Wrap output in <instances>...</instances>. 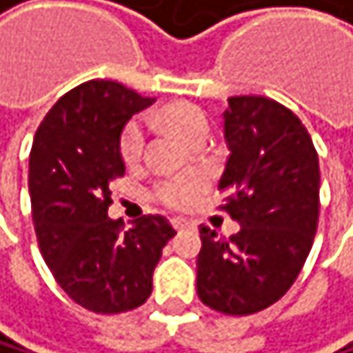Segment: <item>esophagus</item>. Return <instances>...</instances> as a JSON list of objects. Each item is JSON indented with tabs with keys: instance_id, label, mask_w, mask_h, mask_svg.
<instances>
[{
	"instance_id": "34e87169",
	"label": "esophagus",
	"mask_w": 353,
	"mask_h": 353,
	"mask_svg": "<svg viewBox=\"0 0 353 353\" xmlns=\"http://www.w3.org/2000/svg\"><path fill=\"white\" fill-rule=\"evenodd\" d=\"M171 224H173V228H175V230H182V228H186V226H188V220H184V218H173V220H171Z\"/></svg>"
}]
</instances>
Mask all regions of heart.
Instances as JSON below:
<instances>
[{"label":"heart","instance_id":"b5f03b06","mask_svg":"<svg viewBox=\"0 0 353 353\" xmlns=\"http://www.w3.org/2000/svg\"><path fill=\"white\" fill-rule=\"evenodd\" d=\"M161 118L184 141H190L201 133H208L205 114L190 103L169 105L163 110ZM143 148H145V120L133 118L123 129V135H120V154H123V159L129 165H133L141 159ZM201 188H203L201 178H196V175H182V178H171L161 182L157 188V196L169 208H188L201 192Z\"/></svg>","mask_w":353,"mask_h":353}]
</instances>
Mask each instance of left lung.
I'll return each mask as SVG.
<instances>
[{
  "instance_id": "8db88e82",
  "label": "left lung",
  "mask_w": 353,
  "mask_h": 353,
  "mask_svg": "<svg viewBox=\"0 0 353 353\" xmlns=\"http://www.w3.org/2000/svg\"><path fill=\"white\" fill-rule=\"evenodd\" d=\"M228 148L218 190L239 222L228 239L201 226L196 294L226 316L263 311L299 277L320 216V163L311 135L281 103L243 94L222 112Z\"/></svg>"
}]
</instances>
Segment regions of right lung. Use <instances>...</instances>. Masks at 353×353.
<instances>
[{"instance_id":"right-lung-1","label":"right lung","mask_w":353,"mask_h":353,"mask_svg":"<svg viewBox=\"0 0 353 353\" xmlns=\"http://www.w3.org/2000/svg\"><path fill=\"white\" fill-rule=\"evenodd\" d=\"M152 97L112 80H90L52 105L29 157V194L39 250L59 286L94 314L143 305L175 230L143 216L129 230L108 216L110 184L125 175L120 135Z\"/></svg>"}]
</instances>
